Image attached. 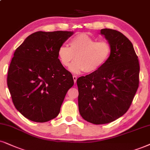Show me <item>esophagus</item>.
<instances>
[{
    "label": "esophagus",
    "instance_id": "obj_1",
    "mask_svg": "<svg viewBox=\"0 0 150 150\" xmlns=\"http://www.w3.org/2000/svg\"><path fill=\"white\" fill-rule=\"evenodd\" d=\"M73 80H74V83H75H75H76V81H77V77L76 75H73Z\"/></svg>",
    "mask_w": 150,
    "mask_h": 150
}]
</instances>
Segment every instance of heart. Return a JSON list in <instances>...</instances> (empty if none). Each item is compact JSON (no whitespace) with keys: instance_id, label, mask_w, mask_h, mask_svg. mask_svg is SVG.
<instances>
[{"instance_id":"1","label":"heart","mask_w":150,"mask_h":150,"mask_svg":"<svg viewBox=\"0 0 150 150\" xmlns=\"http://www.w3.org/2000/svg\"><path fill=\"white\" fill-rule=\"evenodd\" d=\"M111 52V45L107 41H97L90 35L81 33L71 39L70 48L66 45H61L57 57L64 67H68L75 58V62L69 67L71 73H93L107 62Z\"/></svg>"}]
</instances>
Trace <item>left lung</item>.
I'll use <instances>...</instances> for the list:
<instances>
[{
    "label": "left lung",
    "mask_w": 150,
    "mask_h": 150,
    "mask_svg": "<svg viewBox=\"0 0 150 150\" xmlns=\"http://www.w3.org/2000/svg\"><path fill=\"white\" fill-rule=\"evenodd\" d=\"M111 45L109 58L94 73L77 79L81 116L93 124L113 122L130 107L139 84L140 66L131 41L120 32L102 29Z\"/></svg>",
    "instance_id": "1"
}]
</instances>
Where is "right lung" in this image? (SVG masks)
<instances>
[{
	"label": "right lung",
	"mask_w": 150,
	"mask_h": 150,
	"mask_svg": "<svg viewBox=\"0 0 150 150\" xmlns=\"http://www.w3.org/2000/svg\"><path fill=\"white\" fill-rule=\"evenodd\" d=\"M73 32L39 31L16 48L7 86L14 107L30 120L45 122L57 116L73 75L62 65L58 49Z\"/></svg>",
	"instance_id": "add662e5"
}]
</instances>
